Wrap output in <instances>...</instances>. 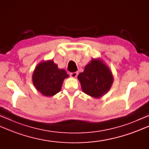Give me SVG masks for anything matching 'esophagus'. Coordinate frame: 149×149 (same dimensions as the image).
Wrapping results in <instances>:
<instances>
[{
  "mask_svg": "<svg viewBox=\"0 0 149 149\" xmlns=\"http://www.w3.org/2000/svg\"><path fill=\"white\" fill-rule=\"evenodd\" d=\"M77 74H78L77 72H72V73H70V77H72V78H75L77 77Z\"/></svg>",
  "mask_w": 149,
  "mask_h": 149,
  "instance_id": "esophagus-1",
  "label": "esophagus"
}]
</instances>
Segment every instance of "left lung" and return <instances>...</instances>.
Instances as JSON below:
<instances>
[{
  "label": "left lung",
  "mask_w": 149,
  "mask_h": 149,
  "mask_svg": "<svg viewBox=\"0 0 149 149\" xmlns=\"http://www.w3.org/2000/svg\"><path fill=\"white\" fill-rule=\"evenodd\" d=\"M77 78L83 91L95 98L105 94L111 88L113 81L110 70L100 59H93Z\"/></svg>",
  "instance_id": "1"
}]
</instances>
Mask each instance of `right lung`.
<instances>
[{
  "label": "right lung",
  "mask_w": 149,
  "mask_h": 149,
  "mask_svg": "<svg viewBox=\"0 0 149 149\" xmlns=\"http://www.w3.org/2000/svg\"><path fill=\"white\" fill-rule=\"evenodd\" d=\"M69 75L64 69H59L52 60L42 61L37 65L33 72L32 81L36 89L49 97L61 91L63 81Z\"/></svg>",
  "instance_id": "obj_1"
}]
</instances>
